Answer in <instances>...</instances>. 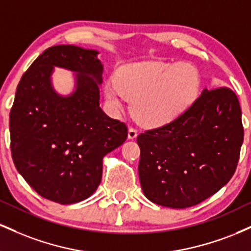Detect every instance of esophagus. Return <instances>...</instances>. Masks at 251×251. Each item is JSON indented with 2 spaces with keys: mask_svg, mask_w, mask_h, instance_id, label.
Masks as SVG:
<instances>
[{
  "mask_svg": "<svg viewBox=\"0 0 251 251\" xmlns=\"http://www.w3.org/2000/svg\"><path fill=\"white\" fill-rule=\"evenodd\" d=\"M138 135V129L135 127H129L128 128V139H134Z\"/></svg>",
  "mask_w": 251,
  "mask_h": 251,
  "instance_id": "obj_1",
  "label": "esophagus"
}]
</instances>
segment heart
<instances>
[{"mask_svg": "<svg viewBox=\"0 0 251 251\" xmlns=\"http://www.w3.org/2000/svg\"><path fill=\"white\" fill-rule=\"evenodd\" d=\"M200 89V71L191 62H149L123 68L117 83L105 86V94L112 108L120 109L124 100H132L138 122L160 126L186 111Z\"/></svg>", "mask_w": 251, "mask_h": 251, "instance_id": "heart-1", "label": "heart"}]
</instances>
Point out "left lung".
<instances>
[{"instance_id": "obj_1", "label": "left lung", "mask_w": 251, "mask_h": 251, "mask_svg": "<svg viewBox=\"0 0 251 251\" xmlns=\"http://www.w3.org/2000/svg\"><path fill=\"white\" fill-rule=\"evenodd\" d=\"M243 135L235 92L224 86L204 89L175 120L138 135L144 195L174 209L205 201L234 176Z\"/></svg>"}]
</instances>
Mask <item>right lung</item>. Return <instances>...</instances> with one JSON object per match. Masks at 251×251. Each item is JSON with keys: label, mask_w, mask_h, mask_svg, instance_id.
<instances>
[{"label": "right lung", "mask_w": 251, "mask_h": 251, "mask_svg": "<svg viewBox=\"0 0 251 251\" xmlns=\"http://www.w3.org/2000/svg\"><path fill=\"white\" fill-rule=\"evenodd\" d=\"M97 50L72 45L46 50L25 71L10 109V150L17 171L42 197L60 204L93 194L102 159L127 138V126L100 108L102 65ZM54 65L77 73L70 97L53 92Z\"/></svg>", "instance_id": "obj_1"}]
</instances>
